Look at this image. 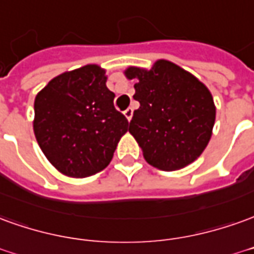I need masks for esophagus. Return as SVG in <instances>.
Instances as JSON below:
<instances>
[{"mask_svg": "<svg viewBox=\"0 0 254 254\" xmlns=\"http://www.w3.org/2000/svg\"><path fill=\"white\" fill-rule=\"evenodd\" d=\"M124 115L127 117V121H130V120H132V115H133V110L132 109H127L125 111H124Z\"/></svg>", "mask_w": 254, "mask_h": 254, "instance_id": "1", "label": "esophagus"}]
</instances>
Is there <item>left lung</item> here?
Listing matches in <instances>:
<instances>
[{
	"label": "left lung",
	"mask_w": 254,
	"mask_h": 254,
	"mask_svg": "<svg viewBox=\"0 0 254 254\" xmlns=\"http://www.w3.org/2000/svg\"><path fill=\"white\" fill-rule=\"evenodd\" d=\"M134 79L133 99L140 103L129 133L143 157L157 169L179 170L192 164L212 137L216 106L206 85L169 60H157L150 70L127 67Z\"/></svg>",
	"instance_id": "1"
}]
</instances>
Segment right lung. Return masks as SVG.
<instances>
[{
    "instance_id": "add662e5",
    "label": "right lung",
    "mask_w": 254,
    "mask_h": 254,
    "mask_svg": "<svg viewBox=\"0 0 254 254\" xmlns=\"http://www.w3.org/2000/svg\"><path fill=\"white\" fill-rule=\"evenodd\" d=\"M106 82L104 68L86 64L55 77L35 96V139L64 176L81 179L104 169L127 132Z\"/></svg>"
}]
</instances>
